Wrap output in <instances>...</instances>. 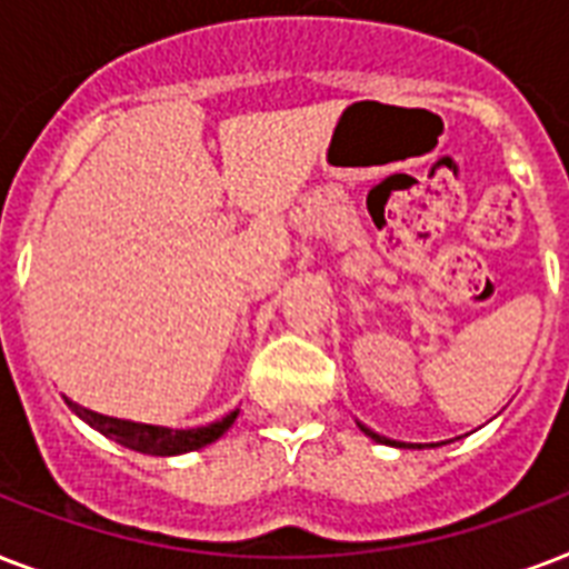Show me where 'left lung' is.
<instances>
[{
	"mask_svg": "<svg viewBox=\"0 0 569 569\" xmlns=\"http://www.w3.org/2000/svg\"><path fill=\"white\" fill-rule=\"evenodd\" d=\"M357 428L366 433V437H372L375 442H383V446H396V449H433V446H446V442H401V440H389V437H380L378 431H372V428H366L363 422H357Z\"/></svg>",
	"mask_w": 569,
	"mask_h": 569,
	"instance_id": "left-lung-1",
	"label": "left lung"
}]
</instances>
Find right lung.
<instances>
[{
	"label": "right lung",
	"instance_id": "right-lung-1",
	"mask_svg": "<svg viewBox=\"0 0 569 569\" xmlns=\"http://www.w3.org/2000/svg\"><path fill=\"white\" fill-rule=\"evenodd\" d=\"M67 407L73 410L82 422H88L91 428H97L100 433H106L109 440L127 446V449L144 451V455H159V458H171V455H186V451L203 449L209 442H214L218 437L227 433L236 416H239V407L230 410L221 419H214L209 425H197V428H164V425H147V422H132V419H118V416L97 413V410H88V407L76 405L67 398Z\"/></svg>",
	"mask_w": 569,
	"mask_h": 569
}]
</instances>
